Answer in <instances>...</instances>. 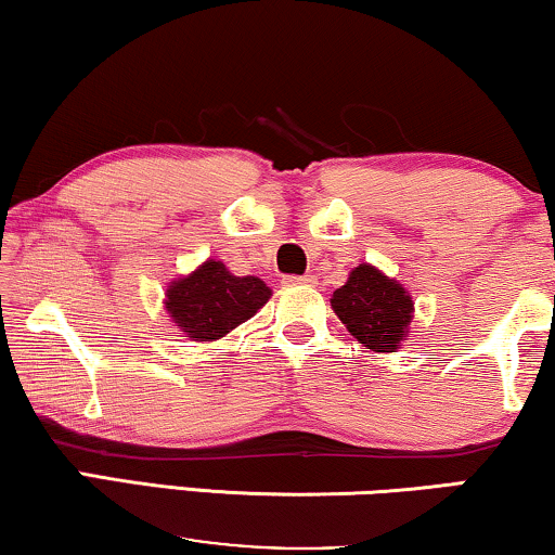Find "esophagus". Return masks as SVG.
<instances>
[{
  "label": "esophagus",
  "instance_id": "esophagus-1",
  "mask_svg": "<svg viewBox=\"0 0 555 555\" xmlns=\"http://www.w3.org/2000/svg\"><path fill=\"white\" fill-rule=\"evenodd\" d=\"M286 284H301V286H311V284H314V276H292V279H286Z\"/></svg>",
  "mask_w": 555,
  "mask_h": 555
}]
</instances>
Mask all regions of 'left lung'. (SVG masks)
<instances>
[{"label": "left lung", "instance_id": "8db88e82", "mask_svg": "<svg viewBox=\"0 0 555 555\" xmlns=\"http://www.w3.org/2000/svg\"><path fill=\"white\" fill-rule=\"evenodd\" d=\"M332 309L359 345L372 352H395L408 337L415 304L395 279L359 263L347 284L332 294Z\"/></svg>", "mask_w": 555, "mask_h": 555}]
</instances>
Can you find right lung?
Wrapping results in <instances>:
<instances>
[{"instance_id":"right-lung-1","label":"right lung","mask_w":555,"mask_h":555,"mask_svg":"<svg viewBox=\"0 0 555 555\" xmlns=\"http://www.w3.org/2000/svg\"><path fill=\"white\" fill-rule=\"evenodd\" d=\"M269 299L271 288L259 276H233L221 261L208 259L168 286L166 309L193 341H214L251 319Z\"/></svg>"}]
</instances>
